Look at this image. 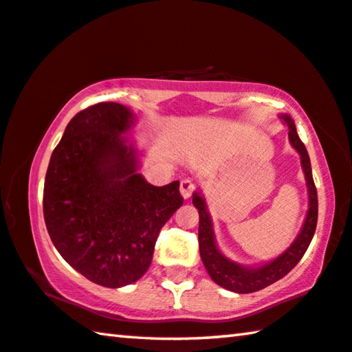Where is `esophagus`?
Returning <instances> with one entry per match:
<instances>
[{"label":"esophagus","mask_w":352,"mask_h":352,"mask_svg":"<svg viewBox=\"0 0 352 352\" xmlns=\"http://www.w3.org/2000/svg\"><path fill=\"white\" fill-rule=\"evenodd\" d=\"M194 189H196V186H194V183L191 178H183V180L180 182V192L183 199H189L191 197V194L194 192Z\"/></svg>","instance_id":"1"}]
</instances>
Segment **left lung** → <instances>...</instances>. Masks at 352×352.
I'll use <instances>...</instances> for the list:
<instances>
[{"label":"left lung","instance_id":"1","mask_svg":"<svg viewBox=\"0 0 352 352\" xmlns=\"http://www.w3.org/2000/svg\"><path fill=\"white\" fill-rule=\"evenodd\" d=\"M280 117L288 126L289 144H292L300 155V164H302L307 189H309V211H307L302 230H300L298 238L294 239V243L285 250V252L258 267H246L235 263V261L228 260L226 255L221 254V250L216 246L213 222H211V217L208 210H206L204 197L200 196V192L192 194V204L199 210V249L200 256H202V261L205 265V270L208 271L210 277L213 278L217 285L235 293L244 294L258 292V289H263L267 285H271V283L285 277L304 256L305 250L309 249L311 238H314L316 230L318 194L314 177H311L309 153H307L304 142L300 141L298 136L296 125H294L292 117L287 114H282Z\"/></svg>","mask_w":352,"mask_h":352}]
</instances>
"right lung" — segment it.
I'll return each instance as SVG.
<instances>
[{"label":"right lung","mask_w":352,"mask_h":352,"mask_svg":"<svg viewBox=\"0 0 352 352\" xmlns=\"http://www.w3.org/2000/svg\"><path fill=\"white\" fill-rule=\"evenodd\" d=\"M135 114L103 102L78 113L53 150L43 186L50 238L72 267L97 285L119 288L152 263L158 233L180 208V183L153 186L126 144Z\"/></svg>","instance_id":"add662e5"}]
</instances>
